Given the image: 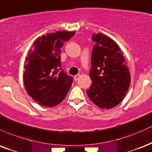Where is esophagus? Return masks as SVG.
<instances>
[{
    "label": "esophagus",
    "instance_id": "obj_1",
    "mask_svg": "<svg viewBox=\"0 0 152 152\" xmlns=\"http://www.w3.org/2000/svg\"><path fill=\"white\" fill-rule=\"evenodd\" d=\"M80 74L76 75L74 77V80H75V81H77L78 79H79V78H80Z\"/></svg>",
    "mask_w": 152,
    "mask_h": 152
}]
</instances>
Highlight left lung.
I'll return each mask as SVG.
<instances>
[{
	"instance_id": "1",
	"label": "left lung",
	"mask_w": 152,
	"mask_h": 152,
	"mask_svg": "<svg viewBox=\"0 0 152 152\" xmlns=\"http://www.w3.org/2000/svg\"><path fill=\"white\" fill-rule=\"evenodd\" d=\"M90 77L92 83L87 94L94 104L102 109L119 104L129 89L131 77L126 60L119 45L102 33L92 36Z\"/></svg>"
}]
</instances>
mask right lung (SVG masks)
Wrapping results in <instances>:
<instances>
[{
  "label": "right lung",
  "instance_id": "right-lung-1",
  "mask_svg": "<svg viewBox=\"0 0 152 152\" xmlns=\"http://www.w3.org/2000/svg\"><path fill=\"white\" fill-rule=\"evenodd\" d=\"M75 32L58 31L38 37L28 52L23 83L28 95L39 104L54 107L65 99L73 78L61 68V48Z\"/></svg>",
  "mask_w": 152,
  "mask_h": 152
}]
</instances>
